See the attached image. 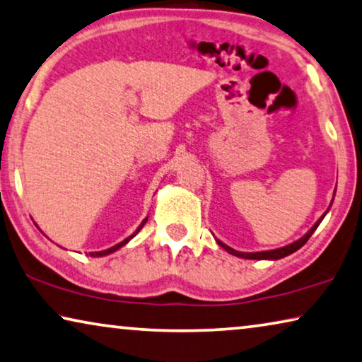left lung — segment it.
I'll use <instances>...</instances> for the list:
<instances>
[{
	"label": "left lung",
	"instance_id": "obj_1",
	"mask_svg": "<svg viewBox=\"0 0 362 362\" xmlns=\"http://www.w3.org/2000/svg\"><path fill=\"white\" fill-rule=\"evenodd\" d=\"M325 214H327V213H325ZM325 214H323V216H325ZM323 216H322V218H320L319 221H317V223L314 224V228H312V229L309 230V233H307L304 237H300V239L296 240L294 244L283 247V249L268 250V252H255V253H244V252H237V250H234V249H230V247L223 244V242H221V240H218V244H219L221 247H223L224 250H228L229 253H233V255L240 257V258H249V260H278V258H283V257H286V255H289V253L299 250L300 247L304 245L305 242L310 239V235L314 234V230H315L317 228H319V224H320V221L323 219Z\"/></svg>",
	"mask_w": 362,
	"mask_h": 362
}]
</instances>
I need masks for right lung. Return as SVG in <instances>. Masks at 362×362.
<instances>
[{"instance_id": "obj_1", "label": "right lung", "mask_w": 362, "mask_h": 362, "mask_svg": "<svg viewBox=\"0 0 362 362\" xmlns=\"http://www.w3.org/2000/svg\"><path fill=\"white\" fill-rule=\"evenodd\" d=\"M146 221H148V218H146V219H144L141 224H139V228H138L136 230H134V234H138V230H139V229H141L144 224H146ZM134 234H132V235H129V237H127V239H125V240H122V242H120V244H117V245H113V247H110V249H107V250H102V252H90V253H89V255H90V257H102V255H109V253H112V252H115L117 249H120V247H123V245H125V244H127V242H128L129 239H132V237H133Z\"/></svg>"}]
</instances>
